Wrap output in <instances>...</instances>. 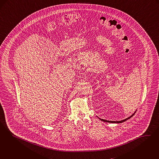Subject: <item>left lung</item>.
I'll use <instances>...</instances> for the list:
<instances>
[{"mask_svg":"<svg viewBox=\"0 0 159 159\" xmlns=\"http://www.w3.org/2000/svg\"><path fill=\"white\" fill-rule=\"evenodd\" d=\"M136 111H137V110L134 112V113L133 114L131 115V116H129V117H128L127 118H125V119H124V120H121V121H108V120H103V119H101V118H99L98 116V118L101 120V121H103V122H109V123H117V124H119V123H122V122H125V121H127L128 120V119H129V118H131L135 114V113L136 112Z\"/></svg>","mask_w":159,"mask_h":159,"instance_id":"8db88e82","label":"left lung"}]
</instances>
